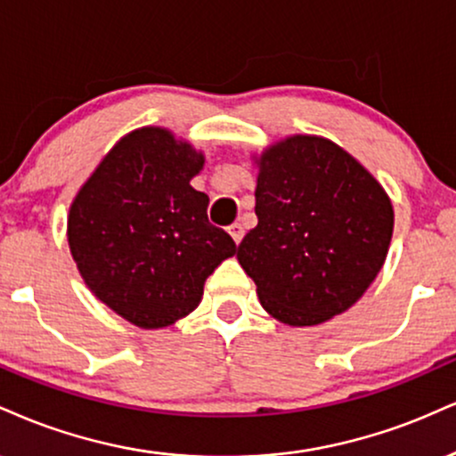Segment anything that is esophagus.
I'll return each mask as SVG.
<instances>
[{
	"label": "esophagus",
	"instance_id": "1",
	"mask_svg": "<svg viewBox=\"0 0 456 456\" xmlns=\"http://www.w3.org/2000/svg\"><path fill=\"white\" fill-rule=\"evenodd\" d=\"M228 234L232 237L234 243H240V239H243V226L240 224H232V226H228Z\"/></svg>",
	"mask_w": 456,
	"mask_h": 456
}]
</instances>
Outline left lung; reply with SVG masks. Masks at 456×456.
Listing matches in <instances>:
<instances>
[{
  "label": "left lung",
  "mask_w": 456,
  "mask_h": 456,
  "mask_svg": "<svg viewBox=\"0 0 456 456\" xmlns=\"http://www.w3.org/2000/svg\"><path fill=\"white\" fill-rule=\"evenodd\" d=\"M258 226L237 258L266 314L315 326L347 312L378 277L393 239V202L344 147L294 134L260 155Z\"/></svg>",
  "instance_id": "1"
}]
</instances>
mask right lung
<instances>
[{"label": "right lung", "instance_id": "1", "mask_svg": "<svg viewBox=\"0 0 456 456\" xmlns=\"http://www.w3.org/2000/svg\"><path fill=\"white\" fill-rule=\"evenodd\" d=\"M205 155L166 127H138L102 158L69 205L68 245L87 288L141 329L198 307L205 281L237 245L208 224L190 185Z\"/></svg>", "mask_w": 456, "mask_h": 456}]
</instances>
